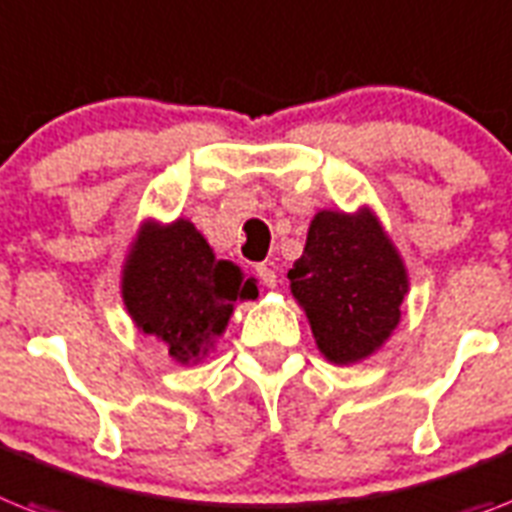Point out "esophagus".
I'll list each match as a JSON object with an SVG mask.
<instances>
[{
    "label": "esophagus",
    "instance_id": "obj_1",
    "mask_svg": "<svg viewBox=\"0 0 512 512\" xmlns=\"http://www.w3.org/2000/svg\"><path fill=\"white\" fill-rule=\"evenodd\" d=\"M256 274H259V280L264 282L266 287L277 285V272H274L272 261H264V264L256 266Z\"/></svg>",
    "mask_w": 512,
    "mask_h": 512
}]
</instances>
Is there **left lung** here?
<instances>
[{
    "mask_svg": "<svg viewBox=\"0 0 512 512\" xmlns=\"http://www.w3.org/2000/svg\"><path fill=\"white\" fill-rule=\"evenodd\" d=\"M287 280L319 350L340 366L382 348L408 293L403 259L371 209L319 211Z\"/></svg>",
    "mask_w": 512,
    "mask_h": 512,
    "instance_id": "8db88e82",
    "label": "left lung"
}]
</instances>
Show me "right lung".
<instances>
[{
  "instance_id": "obj_1",
  "label": "right lung",
  "mask_w": 512,
  "mask_h": 512,
  "mask_svg": "<svg viewBox=\"0 0 512 512\" xmlns=\"http://www.w3.org/2000/svg\"><path fill=\"white\" fill-rule=\"evenodd\" d=\"M256 295V280L238 264L217 259L188 219L143 222L122 269V301L135 327L159 337L185 366L209 353L235 301Z\"/></svg>"
}]
</instances>
